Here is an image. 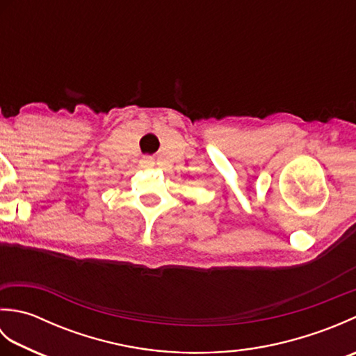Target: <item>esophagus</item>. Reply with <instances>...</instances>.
<instances>
[{"label": "esophagus", "mask_w": 356, "mask_h": 356, "mask_svg": "<svg viewBox=\"0 0 356 356\" xmlns=\"http://www.w3.org/2000/svg\"><path fill=\"white\" fill-rule=\"evenodd\" d=\"M140 165H142V166H153V165H154V162H153V157H149V156H143V157L140 159Z\"/></svg>", "instance_id": "esophagus-1"}]
</instances>
